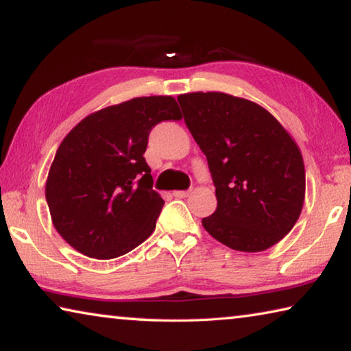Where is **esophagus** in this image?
I'll return each mask as SVG.
<instances>
[{"mask_svg": "<svg viewBox=\"0 0 351 351\" xmlns=\"http://www.w3.org/2000/svg\"><path fill=\"white\" fill-rule=\"evenodd\" d=\"M190 192H192V189H189V190H175L173 195H175L176 198H186V197H189Z\"/></svg>", "mask_w": 351, "mask_h": 351, "instance_id": "1", "label": "esophagus"}]
</instances>
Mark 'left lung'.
<instances>
[{
    "instance_id": "left-lung-1",
    "label": "left lung",
    "mask_w": 351,
    "mask_h": 351,
    "mask_svg": "<svg viewBox=\"0 0 351 351\" xmlns=\"http://www.w3.org/2000/svg\"><path fill=\"white\" fill-rule=\"evenodd\" d=\"M178 102L215 184L218 206L203 218L204 229L235 251L274 246L304 207L305 165L295 141L247 99L198 91L181 94Z\"/></svg>"
}]
</instances>
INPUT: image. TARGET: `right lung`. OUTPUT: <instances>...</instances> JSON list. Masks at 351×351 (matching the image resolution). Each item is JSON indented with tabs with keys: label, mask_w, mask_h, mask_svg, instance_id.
Segmentation results:
<instances>
[{
	"label": "right lung",
	"mask_w": 351,
	"mask_h": 351,
	"mask_svg": "<svg viewBox=\"0 0 351 351\" xmlns=\"http://www.w3.org/2000/svg\"><path fill=\"white\" fill-rule=\"evenodd\" d=\"M171 96L134 97L86 116L66 134L46 181L52 224L75 251L111 260L133 251L156 228L164 199L144 158L148 134L180 121Z\"/></svg>",
	"instance_id": "1"
}]
</instances>
